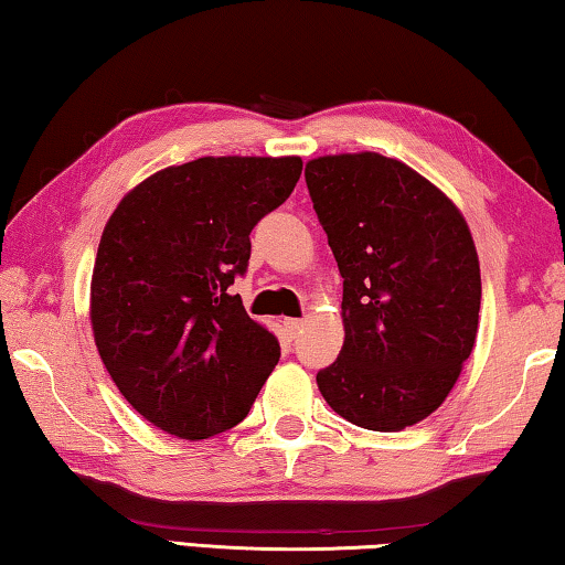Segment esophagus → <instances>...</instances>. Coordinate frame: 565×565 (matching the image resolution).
Returning <instances> with one entry per match:
<instances>
[{
    "mask_svg": "<svg viewBox=\"0 0 565 565\" xmlns=\"http://www.w3.org/2000/svg\"><path fill=\"white\" fill-rule=\"evenodd\" d=\"M284 329H286V333H289L291 339L299 337L301 329H303V319H284Z\"/></svg>",
    "mask_w": 565,
    "mask_h": 565,
    "instance_id": "esophagus-1",
    "label": "esophagus"
}]
</instances>
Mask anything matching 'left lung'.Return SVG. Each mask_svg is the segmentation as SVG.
I'll return each instance as SVG.
<instances>
[{
  "label": "left lung",
  "mask_w": 565,
  "mask_h": 565,
  "mask_svg": "<svg viewBox=\"0 0 565 565\" xmlns=\"http://www.w3.org/2000/svg\"><path fill=\"white\" fill-rule=\"evenodd\" d=\"M343 279V347L317 374L327 404L369 431H404L444 404L471 356L481 266L441 189L376 151L306 161Z\"/></svg>",
  "instance_id": "left-lung-1"
}]
</instances>
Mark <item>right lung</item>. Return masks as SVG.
<instances>
[{
    "label": "right lung",
    "mask_w": 565,
    "mask_h": 565,
    "mask_svg": "<svg viewBox=\"0 0 565 565\" xmlns=\"http://www.w3.org/2000/svg\"><path fill=\"white\" fill-rule=\"evenodd\" d=\"M301 157H202L139 181L94 259L89 321L121 396L161 431L202 441L234 428L281 349L228 294L248 234L284 204Z\"/></svg>",
    "instance_id": "right-lung-1"
}]
</instances>
